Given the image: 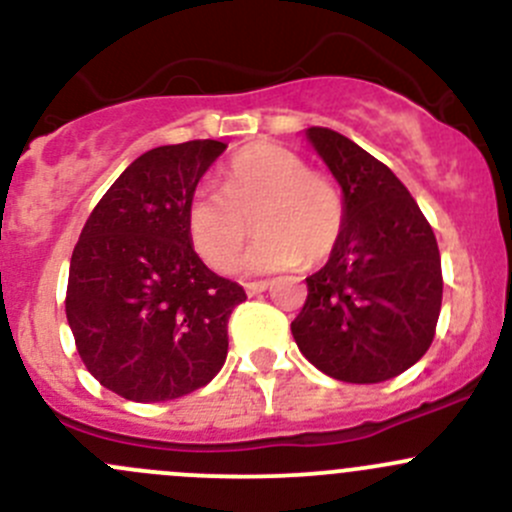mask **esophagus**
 I'll use <instances>...</instances> for the list:
<instances>
[{
	"label": "esophagus",
	"mask_w": 512,
	"mask_h": 512,
	"mask_svg": "<svg viewBox=\"0 0 512 512\" xmlns=\"http://www.w3.org/2000/svg\"><path fill=\"white\" fill-rule=\"evenodd\" d=\"M267 287H270V282H267V280H260V282H247V285H245L247 294H250V297H252V294H260V292H265Z\"/></svg>",
	"instance_id": "1"
}]
</instances>
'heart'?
I'll return each mask as SVG.
<instances>
[{
    "label": "heart",
    "instance_id": "heart-1",
    "mask_svg": "<svg viewBox=\"0 0 512 512\" xmlns=\"http://www.w3.org/2000/svg\"><path fill=\"white\" fill-rule=\"evenodd\" d=\"M250 223L260 240L247 270L277 272L302 260L319 265L342 240L347 205L329 175L287 148L260 143L227 163L223 193L203 185L188 203L190 242L213 270L227 272L240 262Z\"/></svg>",
    "mask_w": 512,
    "mask_h": 512
}]
</instances>
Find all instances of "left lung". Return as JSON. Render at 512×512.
Listing matches in <instances>:
<instances>
[{
	"label": "left lung",
	"instance_id": "obj_1",
	"mask_svg": "<svg viewBox=\"0 0 512 512\" xmlns=\"http://www.w3.org/2000/svg\"><path fill=\"white\" fill-rule=\"evenodd\" d=\"M307 138L339 180L347 223L292 322L299 352L347 384H379L414 366L436 337L443 275L436 235L406 185L332 128Z\"/></svg>",
	"mask_w": 512,
	"mask_h": 512
}]
</instances>
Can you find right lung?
I'll list each match as a JSON object with an SVG mask.
<instances>
[{"instance_id":"add662e5","label":"right lung","mask_w":512,"mask_h":512,"mask_svg":"<svg viewBox=\"0 0 512 512\" xmlns=\"http://www.w3.org/2000/svg\"><path fill=\"white\" fill-rule=\"evenodd\" d=\"M160 146L133 160L91 210L74 247L66 319L91 376L138 404L200 389L223 369L227 319L247 294L190 245L188 203L225 151Z\"/></svg>"}]
</instances>
